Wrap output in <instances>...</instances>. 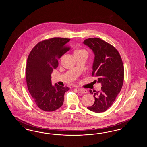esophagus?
<instances>
[{
  "label": "esophagus",
  "instance_id": "obj_1",
  "mask_svg": "<svg viewBox=\"0 0 147 147\" xmlns=\"http://www.w3.org/2000/svg\"><path fill=\"white\" fill-rule=\"evenodd\" d=\"M79 91H80L82 94H86L88 93V91L84 89H79Z\"/></svg>",
  "mask_w": 147,
  "mask_h": 147
}]
</instances>
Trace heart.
I'll return each instance as SVG.
<instances>
[{
    "mask_svg": "<svg viewBox=\"0 0 147 147\" xmlns=\"http://www.w3.org/2000/svg\"><path fill=\"white\" fill-rule=\"evenodd\" d=\"M86 53V52L84 49H77L74 52V55L80 54V53Z\"/></svg>",
    "mask_w": 147,
    "mask_h": 147,
    "instance_id": "heart-1",
    "label": "heart"
}]
</instances>
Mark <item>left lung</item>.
<instances>
[{"mask_svg": "<svg viewBox=\"0 0 147 147\" xmlns=\"http://www.w3.org/2000/svg\"><path fill=\"white\" fill-rule=\"evenodd\" d=\"M84 44L94 53L92 76L98 77L101 84L100 91H89L94 95L95 102L88 109L93 112H105L111 106L122 87L124 67L119 51L112 45L98 38H89Z\"/></svg>", "mask_w": 147, "mask_h": 147, "instance_id": "1", "label": "left lung"}]
</instances>
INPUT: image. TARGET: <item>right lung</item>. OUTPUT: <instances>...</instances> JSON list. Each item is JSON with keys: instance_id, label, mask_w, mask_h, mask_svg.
Masks as SVG:
<instances>
[{"instance_id": "obj_1", "label": "right lung", "mask_w": 147, "mask_h": 147, "mask_svg": "<svg viewBox=\"0 0 147 147\" xmlns=\"http://www.w3.org/2000/svg\"><path fill=\"white\" fill-rule=\"evenodd\" d=\"M69 38L53 37L38 42L28 58L26 79L35 104L43 111H53L63 105L67 86H53L51 73L58 65V59L70 49Z\"/></svg>"}]
</instances>
